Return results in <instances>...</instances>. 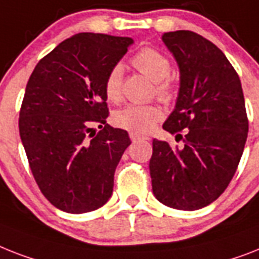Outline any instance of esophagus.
I'll return each instance as SVG.
<instances>
[{
	"instance_id": "1",
	"label": "esophagus",
	"mask_w": 259,
	"mask_h": 259,
	"mask_svg": "<svg viewBox=\"0 0 259 259\" xmlns=\"http://www.w3.org/2000/svg\"><path fill=\"white\" fill-rule=\"evenodd\" d=\"M130 140L133 141V142H136V141H146L149 140L148 136H141V134H137V133H130Z\"/></svg>"
}]
</instances>
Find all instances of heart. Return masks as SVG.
<instances>
[{
  "label": "heart",
  "instance_id": "b5f03b06",
  "mask_svg": "<svg viewBox=\"0 0 259 259\" xmlns=\"http://www.w3.org/2000/svg\"><path fill=\"white\" fill-rule=\"evenodd\" d=\"M137 70L154 82L155 94L163 101H169L174 93L173 82L170 81L169 58L155 48H142L132 60ZM105 96L110 102H119L122 98V69L114 66L106 75L104 83ZM162 109L157 105H127L113 115V121L118 127L132 133L145 134L150 132L162 119Z\"/></svg>",
  "mask_w": 259,
  "mask_h": 259
}]
</instances>
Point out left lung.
I'll return each mask as SVG.
<instances>
[{
	"mask_svg": "<svg viewBox=\"0 0 259 259\" xmlns=\"http://www.w3.org/2000/svg\"><path fill=\"white\" fill-rule=\"evenodd\" d=\"M162 41L180 68L177 102L163 129L184 146L153 140L151 186L163 205L198 210L224 193L242 157L249 132L242 86L222 50L202 35L169 31Z\"/></svg>",
	"mask_w": 259,
	"mask_h": 259,
	"instance_id": "1",
	"label": "left lung"
}]
</instances>
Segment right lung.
I'll return each mask as SVG.
<instances>
[{"label":"right lung","mask_w":259,"mask_h":259,"mask_svg":"<svg viewBox=\"0 0 259 259\" xmlns=\"http://www.w3.org/2000/svg\"><path fill=\"white\" fill-rule=\"evenodd\" d=\"M132 44L79 33L44 57L27 81L21 141L39 190L62 211L89 213L111 197L115 167L132 142L126 130L106 123L104 83Z\"/></svg>","instance_id":"add662e5"}]
</instances>
